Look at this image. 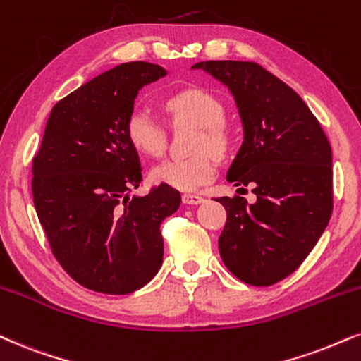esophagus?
Listing matches in <instances>:
<instances>
[{"label": "esophagus", "mask_w": 361, "mask_h": 361, "mask_svg": "<svg viewBox=\"0 0 361 361\" xmlns=\"http://www.w3.org/2000/svg\"><path fill=\"white\" fill-rule=\"evenodd\" d=\"M181 202L185 203V205H200V203L203 202V198L200 197V195H190L186 193L181 197Z\"/></svg>", "instance_id": "esophagus-1"}]
</instances>
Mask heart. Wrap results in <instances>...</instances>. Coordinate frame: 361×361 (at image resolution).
Segmentation results:
<instances>
[{
    "label": "heart",
    "instance_id": "b5f03b06",
    "mask_svg": "<svg viewBox=\"0 0 361 361\" xmlns=\"http://www.w3.org/2000/svg\"><path fill=\"white\" fill-rule=\"evenodd\" d=\"M173 124L198 128L192 151L185 159H168L151 169L154 183L168 185L181 192H193L215 176L214 156L224 158L232 147V134L225 126V107L214 94L203 89H185L164 101ZM126 137L137 153L158 158L166 146L163 124L147 111L136 109L126 119Z\"/></svg>",
    "mask_w": 361,
    "mask_h": 361
}]
</instances>
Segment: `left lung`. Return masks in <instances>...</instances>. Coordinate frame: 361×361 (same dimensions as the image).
<instances>
[{
	"label": "left lung",
	"instance_id": "1",
	"mask_svg": "<svg viewBox=\"0 0 361 361\" xmlns=\"http://www.w3.org/2000/svg\"><path fill=\"white\" fill-rule=\"evenodd\" d=\"M192 68L235 99L244 142L227 180L257 197L216 198L227 210L220 257L245 284L272 286L301 266L331 219V146L306 102L259 63L208 60Z\"/></svg>",
	"mask_w": 361,
	"mask_h": 361
}]
</instances>
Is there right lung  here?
Instances as JSON below:
<instances>
[{"label":"right lung","mask_w":361,"mask_h":361,"mask_svg":"<svg viewBox=\"0 0 361 361\" xmlns=\"http://www.w3.org/2000/svg\"><path fill=\"white\" fill-rule=\"evenodd\" d=\"M159 65L121 63L73 90L50 112L33 158L35 210L63 271L87 289L129 294L163 264L161 222L181 195L168 185L129 197L142 181L126 119Z\"/></svg>","instance_id":"right-lung-1"}]
</instances>
